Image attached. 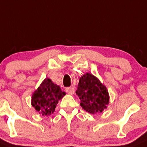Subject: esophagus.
I'll list each match as a JSON object with an SVG mask.
<instances>
[{
    "instance_id": "34e87169",
    "label": "esophagus",
    "mask_w": 147,
    "mask_h": 147,
    "mask_svg": "<svg viewBox=\"0 0 147 147\" xmlns=\"http://www.w3.org/2000/svg\"><path fill=\"white\" fill-rule=\"evenodd\" d=\"M65 91L67 93H68L69 94H74V93H75V89H74L72 86H70V87H67L65 89Z\"/></svg>"
}]
</instances>
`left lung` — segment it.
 Returning <instances> with one entry per match:
<instances>
[{"label":"left lung","mask_w":147,"mask_h":147,"mask_svg":"<svg viewBox=\"0 0 147 147\" xmlns=\"http://www.w3.org/2000/svg\"><path fill=\"white\" fill-rule=\"evenodd\" d=\"M76 94L83 109L89 113H101L109 103L106 86L94 75L86 73L80 79Z\"/></svg>","instance_id":"8db88e82"}]
</instances>
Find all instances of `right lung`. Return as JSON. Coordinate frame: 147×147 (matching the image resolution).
<instances>
[{
  "instance_id": "1",
  "label": "right lung",
  "mask_w": 147,
  "mask_h": 147,
  "mask_svg": "<svg viewBox=\"0 0 147 147\" xmlns=\"http://www.w3.org/2000/svg\"><path fill=\"white\" fill-rule=\"evenodd\" d=\"M65 95V93L62 92L59 86L46 78L32 95V105L41 115H51L55 111L58 101Z\"/></svg>"
}]
</instances>
